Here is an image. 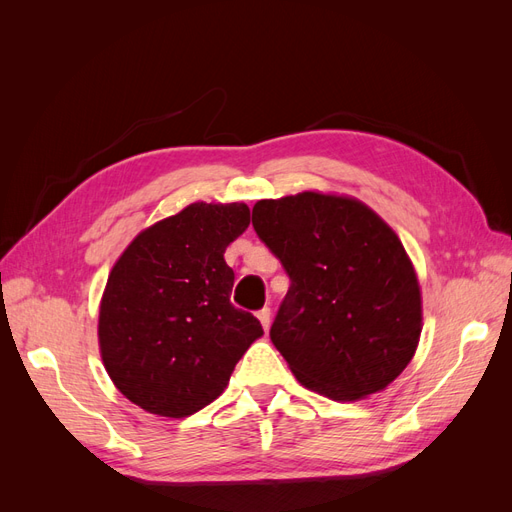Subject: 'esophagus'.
Masks as SVG:
<instances>
[{"instance_id": "34e87169", "label": "esophagus", "mask_w": 512, "mask_h": 512, "mask_svg": "<svg viewBox=\"0 0 512 512\" xmlns=\"http://www.w3.org/2000/svg\"><path fill=\"white\" fill-rule=\"evenodd\" d=\"M258 320H260V324H262V329H269V324H271V307H262L260 312H258Z\"/></svg>"}]
</instances>
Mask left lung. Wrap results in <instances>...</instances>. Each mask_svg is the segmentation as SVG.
Masks as SVG:
<instances>
[{"label": "left lung", "instance_id": "left-lung-1", "mask_svg": "<svg viewBox=\"0 0 512 512\" xmlns=\"http://www.w3.org/2000/svg\"><path fill=\"white\" fill-rule=\"evenodd\" d=\"M252 224L290 277L269 335L292 374L335 401L386 389L423 329L421 288L393 228L361 200L320 192L258 200Z\"/></svg>", "mask_w": 512, "mask_h": 512}]
</instances>
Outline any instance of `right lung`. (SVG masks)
<instances>
[{
  "mask_svg": "<svg viewBox=\"0 0 512 512\" xmlns=\"http://www.w3.org/2000/svg\"><path fill=\"white\" fill-rule=\"evenodd\" d=\"M250 226L243 203H194L145 228L119 256L100 303L108 376L132 404L170 418L218 399L258 318L230 303L226 247Z\"/></svg>",
  "mask_w": 512,
  "mask_h": 512,
  "instance_id": "1",
  "label": "right lung"
}]
</instances>
